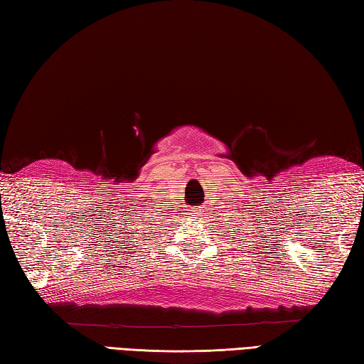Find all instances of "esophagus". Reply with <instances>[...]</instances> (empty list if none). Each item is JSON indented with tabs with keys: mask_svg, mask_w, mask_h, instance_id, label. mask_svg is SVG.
<instances>
[{
	"mask_svg": "<svg viewBox=\"0 0 364 364\" xmlns=\"http://www.w3.org/2000/svg\"><path fill=\"white\" fill-rule=\"evenodd\" d=\"M192 214H197V211H196V213H192Z\"/></svg>",
	"mask_w": 364,
	"mask_h": 364,
	"instance_id": "34e87169",
	"label": "esophagus"
}]
</instances>
